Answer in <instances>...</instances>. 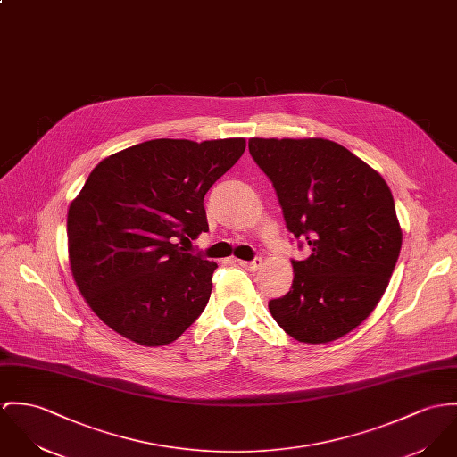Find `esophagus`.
<instances>
[{
	"instance_id": "1",
	"label": "esophagus",
	"mask_w": 457,
	"mask_h": 457,
	"mask_svg": "<svg viewBox=\"0 0 457 457\" xmlns=\"http://www.w3.org/2000/svg\"><path fill=\"white\" fill-rule=\"evenodd\" d=\"M237 263L241 265V267H245V269H248V270H258L260 267H262V258H254V260H237Z\"/></svg>"
}]
</instances>
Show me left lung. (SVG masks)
I'll return each mask as SVG.
<instances>
[{
    "instance_id": "1",
    "label": "left lung",
    "mask_w": 457,
    "mask_h": 457,
    "mask_svg": "<svg viewBox=\"0 0 457 457\" xmlns=\"http://www.w3.org/2000/svg\"><path fill=\"white\" fill-rule=\"evenodd\" d=\"M249 154L270 178L285 221L311 254L291 260L293 283L269 302L298 342L327 344L361 325L395 270L402 227L384 178L323 137H251Z\"/></svg>"
}]
</instances>
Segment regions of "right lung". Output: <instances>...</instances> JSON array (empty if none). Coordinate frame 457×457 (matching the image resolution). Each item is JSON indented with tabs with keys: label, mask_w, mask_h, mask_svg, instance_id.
<instances>
[{
	"label": "right lung",
	"mask_w": 457,
	"mask_h": 457,
	"mask_svg": "<svg viewBox=\"0 0 457 457\" xmlns=\"http://www.w3.org/2000/svg\"><path fill=\"white\" fill-rule=\"evenodd\" d=\"M245 148V137L152 139L92 169L68 209V254L77 288L113 332L159 347L201 316L218 265L176 241L209 230L204 195Z\"/></svg>",
	"instance_id": "obj_1"
}]
</instances>
